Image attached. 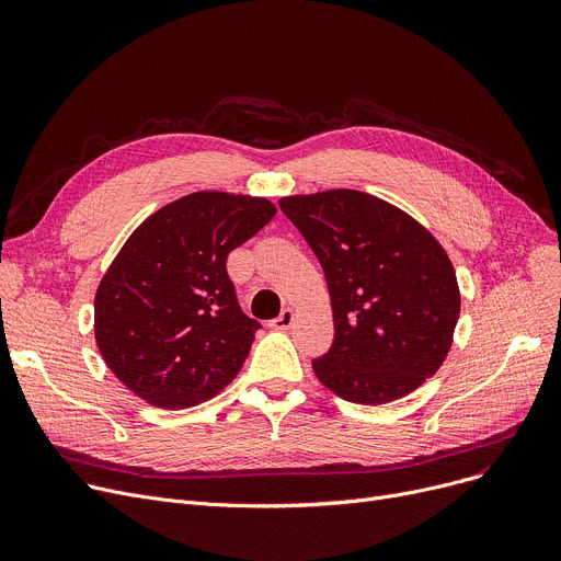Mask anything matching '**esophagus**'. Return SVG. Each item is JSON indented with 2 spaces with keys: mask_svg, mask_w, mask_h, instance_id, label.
Masks as SVG:
<instances>
[{
  "mask_svg": "<svg viewBox=\"0 0 561 561\" xmlns=\"http://www.w3.org/2000/svg\"><path fill=\"white\" fill-rule=\"evenodd\" d=\"M293 320H296V313H293V309H284L273 322H271V328L273 330H288L290 325H293Z\"/></svg>",
  "mask_w": 561,
  "mask_h": 561,
  "instance_id": "34e87169",
  "label": "esophagus"
}]
</instances>
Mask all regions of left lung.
Segmentation results:
<instances>
[{
	"label": "left lung",
	"mask_w": 561,
	"mask_h": 561,
	"mask_svg": "<svg viewBox=\"0 0 561 561\" xmlns=\"http://www.w3.org/2000/svg\"><path fill=\"white\" fill-rule=\"evenodd\" d=\"M325 273L334 343L313 373L347 402L385 404L416 391L448 357L459 318L453 263L398 206L336 188L279 199Z\"/></svg>",
	"instance_id": "8db88e82"
}]
</instances>
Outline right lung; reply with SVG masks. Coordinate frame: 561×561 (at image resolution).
Segmentation results:
<instances>
[{
    "label": "right lung",
    "mask_w": 561,
    "mask_h": 561,
    "mask_svg": "<svg viewBox=\"0 0 561 561\" xmlns=\"http://www.w3.org/2000/svg\"><path fill=\"white\" fill-rule=\"evenodd\" d=\"M271 199L199 191L165 204L117 252L95 293V341L138 398L186 409L239 375L261 328L227 256L275 218Z\"/></svg>",
    "instance_id": "1"
}]
</instances>
